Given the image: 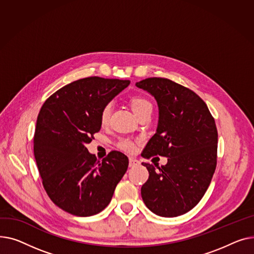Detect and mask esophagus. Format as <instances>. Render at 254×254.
Instances as JSON below:
<instances>
[{"mask_svg": "<svg viewBox=\"0 0 254 254\" xmlns=\"http://www.w3.org/2000/svg\"><path fill=\"white\" fill-rule=\"evenodd\" d=\"M139 165V161L136 160L135 158H129V167H134Z\"/></svg>", "mask_w": 254, "mask_h": 254, "instance_id": "34e87169", "label": "esophagus"}]
</instances>
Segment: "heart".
<instances>
[{
  "mask_svg": "<svg viewBox=\"0 0 254 254\" xmlns=\"http://www.w3.org/2000/svg\"><path fill=\"white\" fill-rule=\"evenodd\" d=\"M130 103H131V108L135 115L143 112L144 110L152 109V104L150 103V101L146 100L143 97H140V96L133 97L130 100ZM111 113H112V104L111 103L106 104V106L101 109L100 123L102 125H107L109 123ZM119 146H120V148H122V150H124L126 152H131L134 148V143L129 139H122V140H120V142H119Z\"/></svg>",
  "mask_w": 254,
  "mask_h": 254,
  "instance_id": "heart-1",
  "label": "heart"
}]
</instances>
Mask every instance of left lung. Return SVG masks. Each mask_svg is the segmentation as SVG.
<instances>
[{
	"label": "left lung",
	"mask_w": 254,
	"mask_h": 254,
	"mask_svg": "<svg viewBox=\"0 0 254 254\" xmlns=\"http://www.w3.org/2000/svg\"><path fill=\"white\" fill-rule=\"evenodd\" d=\"M135 85L152 94L159 107L157 131L141 156L168 158L159 170L142 163L150 173L141 187L142 200L159 216L185 214L203 198L216 168L215 121L202 98L187 87L165 78Z\"/></svg>",
	"instance_id": "8db88e82"
}]
</instances>
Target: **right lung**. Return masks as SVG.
<instances>
[{"instance_id": "right-lung-1", "label": "right lung", "mask_w": 254, "mask_h": 254, "mask_svg": "<svg viewBox=\"0 0 254 254\" xmlns=\"http://www.w3.org/2000/svg\"><path fill=\"white\" fill-rule=\"evenodd\" d=\"M129 80L89 77L53 93L39 113L34 154L52 202L77 216L99 213L112 200L128 168V158L112 151L102 161L88 152L101 127L100 112Z\"/></svg>"}]
</instances>
